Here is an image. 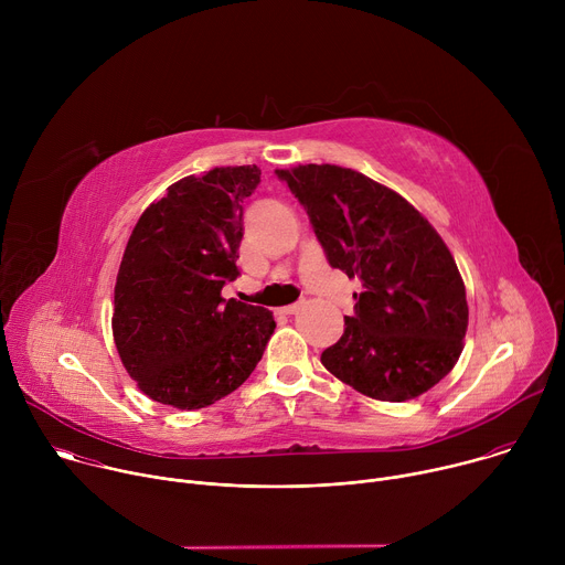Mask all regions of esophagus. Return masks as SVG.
<instances>
[{"label": "esophagus", "instance_id": "esophagus-1", "mask_svg": "<svg viewBox=\"0 0 565 565\" xmlns=\"http://www.w3.org/2000/svg\"><path fill=\"white\" fill-rule=\"evenodd\" d=\"M299 308H301L299 303H290V306H284V308H279L277 312H279V315H295Z\"/></svg>", "mask_w": 565, "mask_h": 565}]
</instances>
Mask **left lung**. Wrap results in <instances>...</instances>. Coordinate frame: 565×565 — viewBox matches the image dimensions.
Listing matches in <instances>:
<instances>
[{
    "label": "left lung",
    "instance_id": "1",
    "mask_svg": "<svg viewBox=\"0 0 565 565\" xmlns=\"http://www.w3.org/2000/svg\"><path fill=\"white\" fill-rule=\"evenodd\" d=\"M275 174L303 205L329 264L362 284L321 364L384 402L429 391L458 362L469 319L440 234L407 199L355 170L310 163Z\"/></svg>",
    "mask_w": 565,
    "mask_h": 565
}]
</instances>
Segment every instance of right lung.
<instances>
[{"label":"right lung","instance_id":"add662e5","mask_svg":"<svg viewBox=\"0 0 565 565\" xmlns=\"http://www.w3.org/2000/svg\"><path fill=\"white\" fill-rule=\"evenodd\" d=\"M257 166L214 168L168 188L138 218L114 288V342L138 388L203 409L244 384L275 333L273 312L221 288L234 281L244 199Z\"/></svg>","mask_w":565,"mask_h":565}]
</instances>
